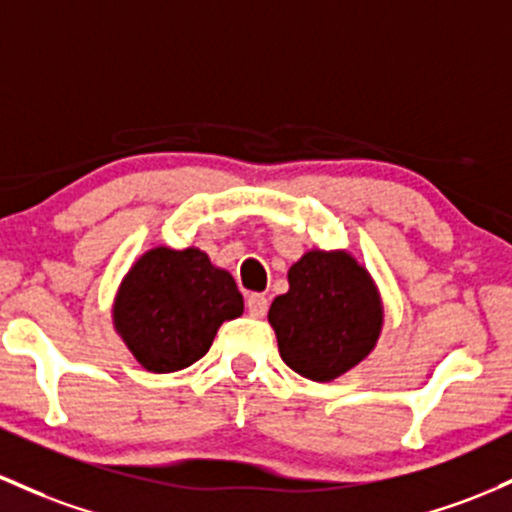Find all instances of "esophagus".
Instances as JSON below:
<instances>
[{"label":"esophagus","instance_id":"1","mask_svg":"<svg viewBox=\"0 0 512 512\" xmlns=\"http://www.w3.org/2000/svg\"><path fill=\"white\" fill-rule=\"evenodd\" d=\"M245 306H247V311H250V316L262 318V316H265V313H267L269 301H267L265 294H250V296H247Z\"/></svg>","mask_w":512,"mask_h":512}]
</instances>
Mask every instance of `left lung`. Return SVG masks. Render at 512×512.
Returning <instances> with one entry per match:
<instances>
[{
	"label": "left lung",
	"instance_id": "obj_1",
	"mask_svg": "<svg viewBox=\"0 0 512 512\" xmlns=\"http://www.w3.org/2000/svg\"><path fill=\"white\" fill-rule=\"evenodd\" d=\"M381 320L372 277L347 252H306L289 269V291L269 308L286 367L313 381H333L362 362Z\"/></svg>",
	"mask_w": 512,
	"mask_h": 512
}]
</instances>
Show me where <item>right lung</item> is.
<instances>
[{
	"label": "right lung",
	"instance_id": "obj_1",
	"mask_svg": "<svg viewBox=\"0 0 512 512\" xmlns=\"http://www.w3.org/2000/svg\"><path fill=\"white\" fill-rule=\"evenodd\" d=\"M243 313L235 279L206 252L155 247L123 279L116 330L148 372L189 367L209 352L223 320Z\"/></svg>",
	"mask_w": 512,
	"mask_h": 512
}]
</instances>
